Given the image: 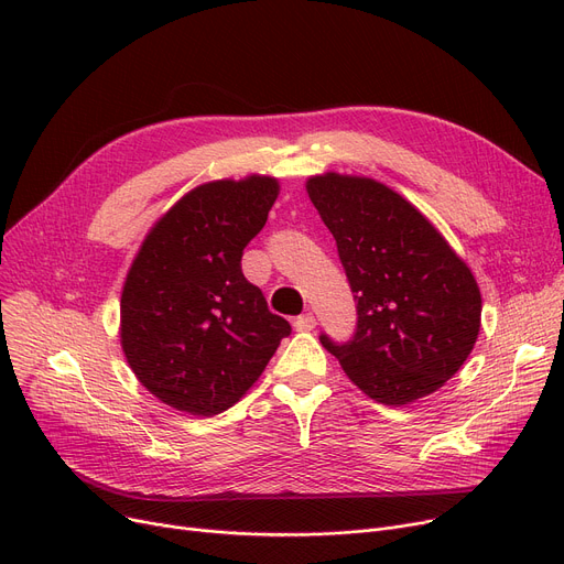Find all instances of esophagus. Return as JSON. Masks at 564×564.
I'll return each mask as SVG.
<instances>
[{"label":"esophagus","instance_id":"1","mask_svg":"<svg viewBox=\"0 0 564 564\" xmlns=\"http://www.w3.org/2000/svg\"><path fill=\"white\" fill-rule=\"evenodd\" d=\"M294 329L297 332H313L315 329V315L313 313H304L297 319H294Z\"/></svg>","mask_w":564,"mask_h":564}]
</instances>
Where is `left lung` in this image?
Masks as SVG:
<instances>
[{
	"instance_id": "8db88e82",
	"label": "left lung",
	"mask_w": 564,
	"mask_h": 564,
	"mask_svg": "<svg viewBox=\"0 0 564 564\" xmlns=\"http://www.w3.org/2000/svg\"><path fill=\"white\" fill-rule=\"evenodd\" d=\"M306 192L332 230L357 300V334L319 336L375 402L402 406L438 391L478 340L482 297L468 264L430 219L372 177L311 175Z\"/></svg>"
}]
</instances>
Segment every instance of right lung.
Returning a JSON list of instances; mask_svg holds the SVG:
<instances>
[{"instance_id":"1","label":"right lung","mask_w":564,"mask_h":564,"mask_svg":"<svg viewBox=\"0 0 564 564\" xmlns=\"http://www.w3.org/2000/svg\"><path fill=\"white\" fill-rule=\"evenodd\" d=\"M272 175L194 187L141 242L121 294V347L164 404L215 416L240 400L290 334L242 274L279 196Z\"/></svg>"}]
</instances>
